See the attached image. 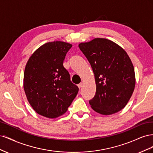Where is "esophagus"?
Wrapping results in <instances>:
<instances>
[{"mask_svg": "<svg viewBox=\"0 0 153 153\" xmlns=\"http://www.w3.org/2000/svg\"><path fill=\"white\" fill-rule=\"evenodd\" d=\"M83 85H84V84H83V83H80V84H79L78 85V87H79L80 89V88H81V87L83 86Z\"/></svg>", "mask_w": 153, "mask_h": 153, "instance_id": "1", "label": "esophagus"}]
</instances>
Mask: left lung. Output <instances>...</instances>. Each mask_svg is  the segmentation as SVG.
Returning a JSON list of instances; mask_svg holds the SVG:
<instances>
[{"label": "left lung", "mask_w": 153, "mask_h": 153, "mask_svg": "<svg viewBox=\"0 0 153 153\" xmlns=\"http://www.w3.org/2000/svg\"><path fill=\"white\" fill-rule=\"evenodd\" d=\"M94 74L96 94L89 101L92 108L110 115L126 105L135 85V71L125 50L113 41L95 38L78 45Z\"/></svg>", "instance_id": "1"}]
</instances>
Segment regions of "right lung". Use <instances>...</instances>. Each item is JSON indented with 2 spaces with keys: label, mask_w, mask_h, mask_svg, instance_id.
<instances>
[{
  "label": "right lung",
  "mask_w": 153,
  "mask_h": 153,
  "mask_svg": "<svg viewBox=\"0 0 153 153\" xmlns=\"http://www.w3.org/2000/svg\"><path fill=\"white\" fill-rule=\"evenodd\" d=\"M71 47L62 41L47 43L35 51L26 64L24 88L27 98L44 117L53 119L63 115L78 94L79 89L63 66Z\"/></svg>",
  "instance_id": "right-lung-1"
}]
</instances>
